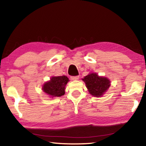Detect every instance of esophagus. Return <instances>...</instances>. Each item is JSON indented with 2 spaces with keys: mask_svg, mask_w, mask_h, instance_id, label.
Returning a JSON list of instances; mask_svg holds the SVG:
<instances>
[{
  "mask_svg": "<svg viewBox=\"0 0 146 146\" xmlns=\"http://www.w3.org/2000/svg\"><path fill=\"white\" fill-rule=\"evenodd\" d=\"M79 78L78 76H71V79L72 80H76Z\"/></svg>",
  "mask_w": 146,
  "mask_h": 146,
  "instance_id": "esophagus-1",
  "label": "esophagus"
}]
</instances>
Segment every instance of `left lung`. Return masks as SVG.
Wrapping results in <instances>:
<instances>
[{
  "instance_id": "left-lung-1",
  "label": "left lung",
  "mask_w": 146,
  "mask_h": 146,
  "mask_svg": "<svg viewBox=\"0 0 146 146\" xmlns=\"http://www.w3.org/2000/svg\"><path fill=\"white\" fill-rule=\"evenodd\" d=\"M82 80L90 93L95 97H102L110 86V81L108 78L99 76L95 73L89 74Z\"/></svg>"
}]
</instances>
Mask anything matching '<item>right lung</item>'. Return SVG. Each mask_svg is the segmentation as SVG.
I'll return each mask as SVG.
<instances>
[{
    "label": "right lung",
    "instance_id": "obj_1",
    "mask_svg": "<svg viewBox=\"0 0 146 146\" xmlns=\"http://www.w3.org/2000/svg\"><path fill=\"white\" fill-rule=\"evenodd\" d=\"M68 81L70 80L66 76H52L50 80L43 85L42 90L51 98L61 97L65 94V87Z\"/></svg>",
    "mask_w": 146,
    "mask_h": 146
}]
</instances>
